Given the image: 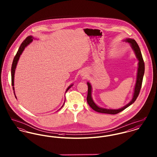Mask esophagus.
<instances>
[{
  "instance_id": "esophagus-1",
  "label": "esophagus",
  "mask_w": 157,
  "mask_h": 157,
  "mask_svg": "<svg viewBox=\"0 0 157 157\" xmlns=\"http://www.w3.org/2000/svg\"><path fill=\"white\" fill-rule=\"evenodd\" d=\"M83 76H85V75H83Z\"/></svg>"
}]
</instances>
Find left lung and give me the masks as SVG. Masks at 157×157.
<instances>
[{
    "label": "left lung",
    "instance_id": "1",
    "mask_svg": "<svg viewBox=\"0 0 157 157\" xmlns=\"http://www.w3.org/2000/svg\"><path fill=\"white\" fill-rule=\"evenodd\" d=\"M123 41L126 42L127 43H129V45H131L132 50L134 51L135 54V56L138 60L137 74H136V83L135 85L132 98L128 104H127L124 106L119 108V109H108V108L100 107L98 105L96 104V103L94 102V101L92 99V85H91L90 83L88 82L87 85L88 86V95H87L86 100H87L88 104L92 108V109H93L94 111H95L97 112L104 113H108V114H117L119 112L122 111L123 110L126 109L129 106H130L134 102L135 100L138 97L140 90L141 88L142 79H143V76L144 75V71H145V64H144V60L142 58L141 50L140 49L139 46L137 44V43L136 42V41L134 39H132L131 38H126L125 39L123 40Z\"/></svg>",
    "mask_w": 157,
    "mask_h": 157
}]
</instances>
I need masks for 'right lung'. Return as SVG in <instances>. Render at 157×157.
<instances>
[{
  "instance_id": "obj_1",
  "label": "right lung",
  "mask_w": 157,
  "mask_h": 157,
  "mask_svg": "<svg viewBox=\"0 0 157 157\" xmlns=\"http://www.w3.org/2000/svg\"><path fill=\"white\" fill-rule=\"evenodd\" d=\"M33 39H35V38L33 37L32 36H29L28 37H26L25 39V40H24V41L22 43V44L20 46L19 49H18V51L17 52V53L16 55V56L13 59V62H12V68H11V76H12V86H13V90H14V94H15V97L16 98V96L15 95V88H14V79H15V70H16V66H17V62H18V60L20 58V56L21 55H22L23 51L25 50V48H26L28 45L30 44V43H32V42L33 41ZM73 86V84L69 85L67 88V89L66 90V92H67V90H69V88H71L72 86ZM65 104V102L63 103V105L62 106V107L60 108L59 109H60L63 105Z\"/></svg>"
}]
</instances>
